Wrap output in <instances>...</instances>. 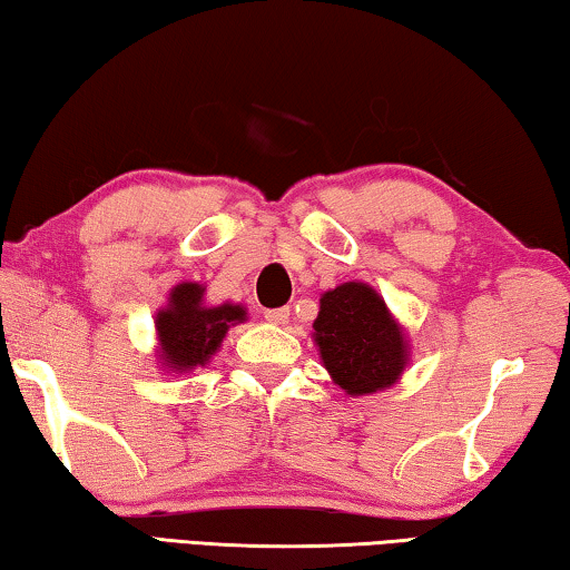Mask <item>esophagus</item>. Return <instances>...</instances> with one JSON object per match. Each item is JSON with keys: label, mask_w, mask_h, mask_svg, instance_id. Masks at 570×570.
Returning a JSON list of instances; mask_svg holds the SVG:
<instances>
[{"label": "esophagus", "mask_w": 570, "mask_h": 570, "mask_svg": "<svg viewBox=\"0 0 570 570\" xmlns=\"http://www.w3.org/2000/svg\"><path fill=\"white\" fill-rule=\"evenodd\" d=\"M265 318H267L269 323H275V326H283V323H287V318H291V311H287V308L265 311Z\"/></svg>", "instance_id": "esophagus-1"}]
</instances>
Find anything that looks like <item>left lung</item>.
<instances>
[{
  "mask_svg": "<svg viewBox=\"0 0 570 570\" xmlns=\"http://www.w3.org/2000/svg\"><path fill=\"white\" fill-rule=\"evenodd\" d=\"M313 338L331 380L352 397L392 387L407 366L402 326L366 283H344L321 295Z\"/></svg>",
  "mask_w": 570,
  "mask_h": 570,
  "instance_id": "left-lung-1",
  "label": "left lung"
}]
</instances>
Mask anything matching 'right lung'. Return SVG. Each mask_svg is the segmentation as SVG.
I'll use <instances>...</instances> for the list:
<instances>
[{
  "label": "right lung",
  "instance_id": "1",
  "mask_svg": "<svg viewBox=\"0 0 570 570\" xmlns=\"http://www.w3.org/2000/svg\"><path fill=\"white\" fill-rule=\"evenodd\" d=\"M206 287L198 283L175 285L168 305L155 315V331L160 341V358L165 370L188 374L206 366L226 331L247 321V308L234 303L204 305Z\"/></svg>",
  "mask_w": 570,
  "mask_h": 570
}]
</instances>
